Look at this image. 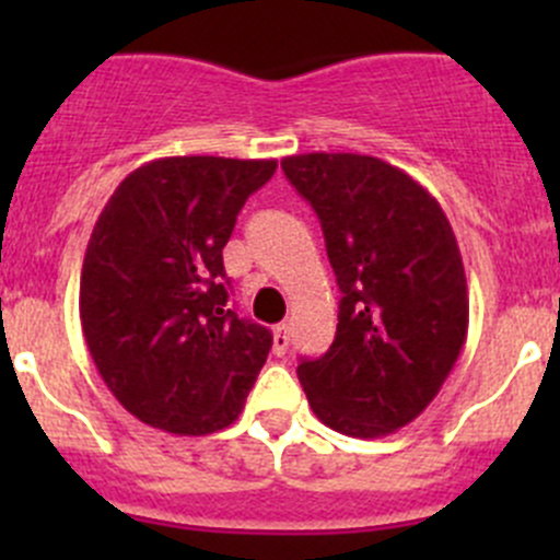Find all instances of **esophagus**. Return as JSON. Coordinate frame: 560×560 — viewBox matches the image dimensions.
Instances as JSON below:
<instances>
[{
	"instance_id": "1",
	"label": "esophagus",
	"mask_w": 560,
	"mask_h": 560,
	"mask_svg": "<svg viewBox=\"0 0 560 560\" xmlns=\"http://www.w3.org/2000/svg\"><path fill=\"white\" fill-rule=\"evenodd\" d=\"M287 347H290V325L281 322V325L273 327V352L284 354Z\"/></svg>"
}]
</instances>
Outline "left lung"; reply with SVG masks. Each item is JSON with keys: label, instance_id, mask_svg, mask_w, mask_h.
I'll return each instance as SVG.
<instances>
[{"label": "left lung", "instance_id": "1", "mask_svg": "<svg viewBox=\"0 0 560 560\" xmlns=\"http://www.w3.org/2000/svg\"><path fill=\"white\" fill-rule=\"evenodd\" d=\"M281 171L319 217L341 290L336 338L298 380L327 428L387 436L425 411L466 343L455 233L425 186L376 156L316 151Z\"/></svg>", "mask_w": 560, "mask_h": 560}]
</instances>
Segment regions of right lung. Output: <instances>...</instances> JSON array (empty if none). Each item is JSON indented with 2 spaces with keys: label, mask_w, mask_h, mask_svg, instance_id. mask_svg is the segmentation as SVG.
Masks as SVG:
<instances>
[{
  "label": "right lung",
  "mask_w": 560,
  "mask_h": 560,
  "mask_svg": "<svg viewBox=\"0 0 560 560\" xmlns=\"http://www.w3.org/2000/svg\"><path fill=\"white\" fill-rule=\"evenodd\" d=\"M276 160L165 156L118 184L89 238L81 325L100 376L140 422L206 436L238 420L270 352L230 308L222 248Z\"/></svg>",
  "instance_id": "right-lung-1"
}]
</instances>
